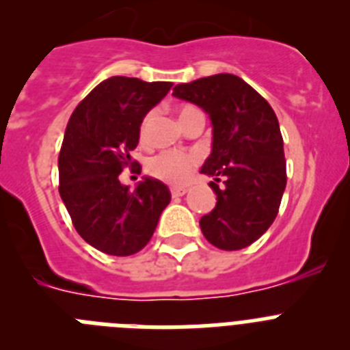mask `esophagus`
Listing matches in <instances>:
<instances>
[{
	"label": "esophagus",
	"instance_id": "1",
	"mask_svg": "<svg viewBox=\"0 0 350 350\" xmlns=\"http://www.w3.org/2000/svg\"><path fill=\"white\" fill-rule=\"evenodd\" d=\"M172 196L173 198H178V196H184L185 193H187V189L185 187H180V185H175V187H172Z\"/></svg>",
	"mask_w": 350,
	"mask_h": 350
}]
</instances>
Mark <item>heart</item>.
<instances>
[{"mask_svg":"<svg viewBox=\"0 0 350 350\" xmlns=\"http://www.w3.org/2000/svg\"><path fill=\"white\" fill-rule=\"evenodd\" d=\"M200 112L198 108L191 107H182L180 113H178V119L184 120L187 117H191L193 113ZM154 112H148L145 116L144 122H142L140 128V137L145 138L148 133V126L152 122ZM198 163H200V154L196 152H182V150H163V152L156 154L154 157H150L148 161L147 170L152 177L159 178L163 182H168V184H184L187 178L191 177L193 170L196 168Z\"/></svg>","mask_w":350,"mask_h":350,"instance_id":"1","label":"heart"}]
</instances>
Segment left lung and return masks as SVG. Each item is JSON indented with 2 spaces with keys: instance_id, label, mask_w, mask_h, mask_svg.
<instances>
[{
  "instance_id": "left-lung-1",
  "label": "left lung",
  "mask_w": 350,
  "mask_h": 350,
  "mask_svg": "<svg viewBox=\"0 0 350 350\" xmlns=\"http://www.w3.org/2000/svg\"><path fill=\"white\" fill-rule=\"evenodd\" d=\"M173 96L198 105L212 122V152L200 172L212 177L217 203L200 219L203 234L222 250L249 247L275 221L286 189L284 140L273 108L231 73L178 83Z\"/></svg>"
}]
</instances>
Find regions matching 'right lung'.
Masks as SVG:
<instances>
[{
	"label": "right lung",
	"mask_w": 350,
	"mask_h": 350,
	"mask_svg": "<svg viewBox=\"0 0 350 350\" xmlns=\"http://www.w3.org/2000/svg\"><path fill=\"white\" fill-rule=\"evenodd\" d=\"M172 85L110 77L70 117L57 161L61 200L80 237L105 254L144 249L172 200L157 178L144 177L135 191L119 180L122 168L137 165L129 152L140 140L142 120Z\"/></svg>",
	"instance_id": "1"
}]
</instances>
